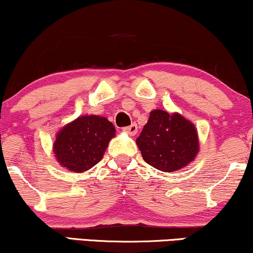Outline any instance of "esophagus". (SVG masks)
<instances>
[{
    "label": "esophagus",
    "instance_id": "34e87169",
    "mask_svg": "<svg viewBox=\"0 0 253 253\" xmlns=\"http://www.w3.org/2000/svg\"><path fill=\"white\" fill-rule=\"evenodd\" d=\"M137 130H138V127H137V124H136V123H132L131 126L124 127V131H126V133H129L130 136H135L136 133H137Z\"/></svg>",
    "mask_w": 253,
    "mask_h": 253
}]
</instances>
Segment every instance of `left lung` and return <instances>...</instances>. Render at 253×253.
I'll return each instance as SVG.
<instances>
[{
	"instance_id": "obj_1",
	"label": "left lung",
	"mask_w": 253,
	"mask_h": 253,
	"mask_svg": "<svg viewBox=\"0 0 253 253\" xmlns=\"http://www.w3.org/2000/svg\"><path fill=\"white\" fill-rule=\"evenodd\" d=\"M142 157L151 167L173 173L197 159L199 136L197 127L182 115L156 109L136 139Z\"/></svg>"
}]
</instances>
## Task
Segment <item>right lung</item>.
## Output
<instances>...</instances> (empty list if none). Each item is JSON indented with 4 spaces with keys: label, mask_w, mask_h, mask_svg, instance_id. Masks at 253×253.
<instances>
[{
    "label": "right lung",
    "mask_w": 253,
    "mask_h": 253,
    "mask_svg": "<svg viewBox=\"0 0 253 253\" xmlns=\"http://www.w3.org/2000/svg\"><path fill=\"white\" fill-rule=\"evenodd\" d=\"M116 135L114 124L97 115L80 116L58 132L53 153L61 167L84 173L103 159L109 142Z\"/></svg>",
    "instance_id": "1"
}]
</instances>
